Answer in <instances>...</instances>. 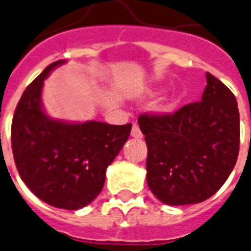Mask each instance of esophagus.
<instances>
[{
	"label": "esophagus",
	"mask_w": 251,
	"mask_h": 251,
	"mask_svg": "<svg viewBox=\"0 0 251 251\" xmlns=\"http://www.w3.org/2000/svg\"><path fill=\"white\" fill-rule=\"evenodd\" d=\"M131 135H132V137H135V139H141V137H143V133H141V131H140V127L136 123H133Z\"/></svg>",
	"instance_id": "34e87169"
}]
</instances>
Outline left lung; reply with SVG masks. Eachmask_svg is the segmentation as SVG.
<instances>
[{"instance_id": "left-lung-1", "label": "left lung", "mask_w": 251, "mask_h": 251, "mask_svg": "<svg viewBox=\"0 0 251 251\" xmlns=\"http://www.w3.org/2000/svg\"><path fill=\"white\" fill-rule=\"evenodd\" d=\"M148 147L147 182L169 205L201 203L220 190L240 151L236 97L207 73L201 100L174 114H141Z\"/></svg>"}]
</instances>
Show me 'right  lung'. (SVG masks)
I'll list each match as a JSON object with an SVG mask.
<instances>
[{
    "label": "right lung",
    "instance_id": "obj_1",
    "mask_svg": "<svg viewBox=\"0 0 251 251\" xmlns=\"http://www.w3.org/2000/svg\"><path fill=\"white\" fill-rule=\"evenodd\" d=\"M59 60L23 91L11 123L15 166L26 186L47 204L79 209L102 191L106 169L129 137L132 124L67 123L43 111L42 89Z\"/></svg>",
    "mask_w": 251,
    "mask_h": 251
}]
</instances>
